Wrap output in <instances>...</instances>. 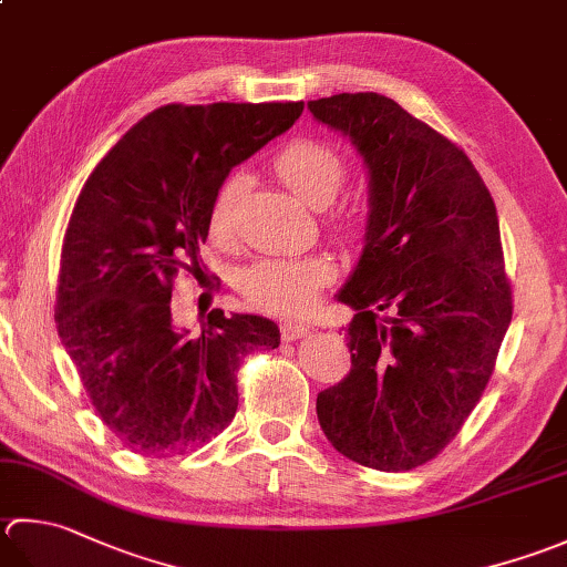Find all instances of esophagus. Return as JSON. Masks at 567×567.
Wrapping results in <instances>:
<instances>
[{"mask_svg":"<svg viewBox=\"0 0 567 567\" xmlns=\"http://www.w3.org/2000/svg\"><path fill=\"white\" fill-rule=\"evenodd\" d=\"M280 334L285 341H297V339H305L309 334V327L299 324V321H282Z\"/></svg>","mask_w":567,"mask_h":567,"instance_id":"1","label":"esophagus"}]
</instances>
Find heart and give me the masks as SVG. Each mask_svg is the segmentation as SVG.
<instances>
[{
  "instance_id": "heart-1",
  "label": "heart",
  "mask_w": 567,
  "mask_h": 567,
  "mask_svg": "<svg viewBox=\"0 0 567 567\" xmlns=\"http://www.w3.org/2000/svg\"><path fill=\"white\" fill-rule=\"evenodd\" d=\"M275 174L307 206L327 208L347 182V159L317 140H297L277 154ZM248 182L233 174L220 184L208 214V230L216 243H230L238 230V208ZM334 228L347 238L359 236V220L339 218ZM337 268L324 255L309 258H265L252 262L240 275V292L252 307L270 315L302 317L312 312L321 287L334 280Z\"/></svg>"
}]
</instances>
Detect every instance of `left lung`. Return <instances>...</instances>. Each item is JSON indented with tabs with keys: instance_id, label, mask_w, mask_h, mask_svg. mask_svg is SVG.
Wrapping results in <instances>:
<instances>
[{
	"instance_id": "left-lung-1",
	"label": "left lung",
	"mask_w": 567,
	"mask_h": 567,
	"mask_svg": "<svg viewBox=\"0 0 567 567\" xmlns=\"http://www.w3.org/2000/svg\"><path fill=\"white\" fill-rule=\"evenodd\" d=\"M369 169L365 246L337 295L351 371L317 395L343 457L408 472L445 450L480 403L512 324L489 188L467 154L379 93L309 100Z\"/></svg>"
}]
</instances>
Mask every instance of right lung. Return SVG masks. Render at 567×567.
<instances>
[{
    "label": "right lung",
    "instance_id": "add662e5",
    "mask_svg": "<svg viewBox=\"0 0 567 567\" xmlns=\"http://www.w3.org/2000/svg\"><path fill=\"white\" fill-rule=\"evenodd\" d=\"M305 103L164 105L130 127L87 176L65 228L55 324L107 430L144 457H174L224 432L238 369L280 347L258 315L218 312L198 337L172 321L179 270L196 272L208 214L233 166Z\"/></svg>",
    "mask_w": 567,
    "mask_h": 567
}]
</instances>
